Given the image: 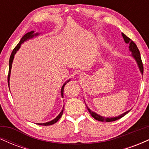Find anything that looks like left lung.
<instances>
[{
	"mask_svg": "<svg viewBox=\"0 0 149 149\" xmlns=\"http://www.w3.org/2000/svg\"><path fill=\"white\" fill-rule=\"evenodd\" d=\"M122 36H123V37L125 42L126 43H128L130 45V46H129L130 50L132 52V57L134 58L135 60L136 61V62H137V64H138V66H139V67L140 71H141V73L143 74V63H142V61H141V55H140V52H139V49H138L137 46H136V45L134 43L133 40H132L130 38H128L127 36L125 35L123 33H122ZM87 108H88V110L89 113H90V115H91L92 117L94 118H95V120H97L102 121V122H112V121L117 120L123 117L124 116H125L126 114H127V113L130 111H128L124 113H123V114H121L120 116H118V117L111 118H105V117H103V116H101L100 115H98V114H97L96 113L90 110L88 107H87Z\"/></svg>",
	"mask_w": 149,
	"mask_h": 149,
	"instance_id": "left-lung-1",
	"label": "left lung"
}]
</instances>
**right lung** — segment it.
Listing matches in <instances>:
<instances>
[{"instance_id":"add662e5","label":"right lung","mask_w":149,"mask_h":149,"mask_svg":"<svg viewBox=\"0 0 149 149\" xmlns=\"http://www.w3.org/2000/svg\"><path fill=\"white\" fill-rule=\"evenodd\" d=\"M38 33H36L34 34V31H31V32H29V33H26L24 36L22 38V39L20 40V41L19 43L17 44V45L16 46V47H15L14 49H13V52L11 53V55H10V60H9V71H8V87H9V80H10V72H11V67H12V64H13V59H14V57H15V53L17 52V51L19 49L20 46H21V44L23 43L24 42L26 41V40H29V39L31 38H33L34 36H38ZM69 80H68L66 83H65L64 85H63L62 88H61V96L63 97V94H64V86L66 85V83L69 82ZM63 111H64V108H63L62 111H61L60 113L59 114V116H57L56 118H54V120H52L49 121V122H47V123H37V125H44V126H47V125H53L55 123H57L58 120H59V118L61 117V116H62L63 114Z\"/></svg>"}]
</instances>
